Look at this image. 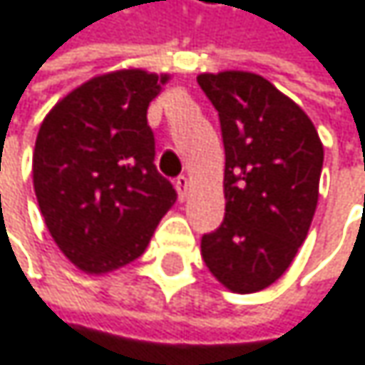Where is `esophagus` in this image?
I'll return each instance as SVG.
<instances>
[{
	"instance_id": "1",
	"label": "esophagus",
	"mask_w": 365,
	"mask_h": 365,
	"mask_svg": "<svg viewBox=\"0 0 365 365\" xmlns=\"http://www.w3.org/2000/svg\"><path fill=\"white\" fill-rule=\"evenodd\" d=\"M188 186H190V181H188V177H184V175H179V177L175 179V188H177L179 201H186V197H188Z\"/></svg>"
}]
</instances>
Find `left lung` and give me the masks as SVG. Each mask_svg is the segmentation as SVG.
<instances>
[{
    "mask_svg": "<svg viewBox=\"0 0 365 365\" xmlns=\"http://www.w3.org/2000/svg\"><path fill=\"white\" fill-rule=\"evenodd\" d=\"M218 110L225 140V222L201 255L233 293L274 284L306 242L323 168L312 119L267 78L244 70L197 76Z\"/></svg>",
    "mask_w": 365,
    "mask_h": 365,
    "instance_id": "8db88e82",
    "label": "left lung"
}]
</instances>
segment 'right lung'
<instances>
[{
	"instance_id": "right-lung-1",
	"label": "right lung",
	"mask_w": 365,
	"mask_h": 365,
	"mask_svg": "<svg viewBox=\"0 0 365 365\" xmlns=\"http://www.w3.org/2000/svg\"><path fill=\"white\" fill-rule=\"evenodd\" d=\"M170 74L123 68L98 74L44 117L34 147V190L63 257L89 276L136 261L177 201L153 166L147 106Z\"/></svg>"
}]
</instances>
